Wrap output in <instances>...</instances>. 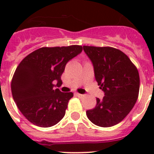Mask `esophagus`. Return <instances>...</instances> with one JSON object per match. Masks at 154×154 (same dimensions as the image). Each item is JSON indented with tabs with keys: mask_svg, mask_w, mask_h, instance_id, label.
<instances>
[{
	"mask_svg": "<svg viewBox=\"0 0 154 154\" xmlns=\"http://www.w3.org/2000/svg\"><path fill=\"white\" fill-rule=\"evenodd\" d=\"M75 95L76 96H78L79 98H83L84 97L83 94H80V93H78V92H75Z\"/></svg>",
	"mask_w": 154,
	"mask_h": 154,
	"instance_id": "1",
	"label": "esophagus"
}]
</instances>
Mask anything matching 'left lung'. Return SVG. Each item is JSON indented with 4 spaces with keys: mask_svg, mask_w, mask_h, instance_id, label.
I'll list each match as a JSON object with an SVG mask.
<instances>
[{
    "mask_svg": "<svg viewBox=\"0 0 154 154\" xmlns=\"http://www.w3.org/2000/svg\"><path fill=\"white\" fill-rule=\"evenodd\" d=\"M92 62L95 79L104 92L96 98V106L87 110L89 120L96 126L109 127L123 120L133 108L140 90L137 68L126 54L111 47L83 46Z\"/></svg>",
    "mask_w": 154,
    "mask_h": 154,
    "instance_id": "left-lung-1",
    "label": "left lung"
}]
</instances>
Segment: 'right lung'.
Listing matches in <instances>:
<instances>
[{"label": "right lung", "instance_id": "right-lung-1", "mask_svg": "<svg viewBox=\"0 0 154 154\" xmlns=\"http://www.w3.org/2000/svg\"><path fill=\"white\" fill-rule=\"evenodd\" d=\"M82 51L80 45L41 48L19 64L12 79V96L31 123L50 127L64 117L73 93L62 92L55 87L62 84L61 76L67 62Z\"/></svg>", "mask_w": 154, "mask_h": 154}]
</instances>
